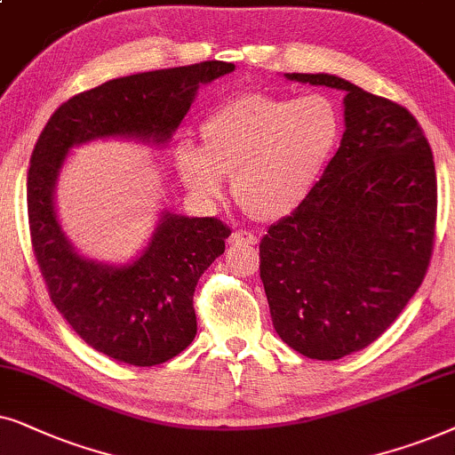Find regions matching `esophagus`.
I'll list each match as a JSON object with an SVG mask.
<instances>
[{
	"label": "esophagus",
	"mask_w": 455,
	"mask_h": 455,
	"mask_svg": "<svg viewBox=\"0 0 455 455\" xmlns=\"http://www.w3.org/2000/svg\"><path fill=\"white\" fill-rule=\"evenodd\" d=\"M258 237L250 231H243V228H237V231L231 233L228 237V245H256Z\"/></svg>",
	"instance_id": "1"
}]
</instances>
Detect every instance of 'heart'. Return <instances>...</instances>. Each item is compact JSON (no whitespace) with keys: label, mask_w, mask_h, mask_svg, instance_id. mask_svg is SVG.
<instances>
[{"label":"heart","mask_w":455,"mask_h":455,"mask_svg":"<svg viewBox=\"0 0 455 455\" xmlns=\"http://www.w3.org/2000/svg\"><path fill=\"white\" fill-rule=\"evenodd\" d=\"M341 135L329 97L247 93L210 114L199 145L180 139L174 166L199 199H218L233 179L237 204L258 220H278L306 202Z\"/></svg>","instance_id":"1"}]
</instances>
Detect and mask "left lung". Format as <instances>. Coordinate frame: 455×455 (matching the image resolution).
Listing matches in <instances>:
<instances>
[{
	"label": "left lung",
	"mask_w": 455,
	"mask_h": 455,
	"mask_svg": "<svg viewBox=\"0 0 455 455\" xmlns=\"http://www.w3.org/2000/svg\"><path fill=\"white\" fill-rule=\"evenodd\" d=\"M284 78L345 91V132L306 202L259 241V278L278 337L306 358L339 360L377 341L427 275L433 151L385 97L324 72Z\"/></svg>",
	"instance_id": "obj_1"
}]
</instances>
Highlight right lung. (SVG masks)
Here are the masks:
<instances>
[{
    "instance_id": "add662e5",
    "label": "right lung",
    "mask_w": 455,
    "mask_h": 455,
    "mask_svg": "<svg viewBox=\"0 0 455 455\" xmlns=\"http://www.w3.org/2000/svg\"><path fill=\"white\" fill-rule=\"evenodd\" d=\"M235 70L228 62L137 72L70 97L45 124L27 179L33 250L50 298L78 337L108 358L156 366L196 339L199 276L224 253L231 228L216 218L162 210L148 245L124 264L84 256L66 237L56 189L78 145L126 139L162 148L187 116L202 84Z\"/></svg>"
}]
</instances>
